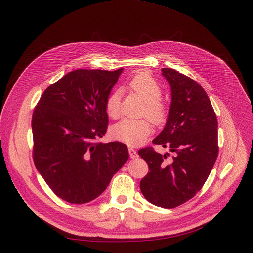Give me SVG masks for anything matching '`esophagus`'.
Listing matches in <instances>:
<instances>
[{
  "label": "esophagus",
  "mask_w": 253,
  "mask_h": 253,
  "mask_svg": "<svg viewBox=\"0 0 253 253\" xmlns=\"http://www.w3.org/2000/svg\"><path fill=\"white\" fill-rule=\"evenodd\" d=\"M129 155H130V158H131V159H136V158H138L137 152H136L134 149H132V148H129Z\"/></svg>",
  "instance_id": "obj_1"
}]
</instances>
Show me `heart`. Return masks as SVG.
<instances>
[{
    "mask_svg": "<svg viewBox=\"0 0 253 253\" xmlns=\"http://www.w3.org/2000/svg\"><path fill=\"white\" fill-rule=\"evenodd\" d=\"M130 90L133 91L145 103V115L156 124L163 123L167 117L165 104L160 101L162 95L161 86L148 73H138L128 83ZM120 101L121 92L113 91L106 98L105 111L112 118H116L120 113ZM152 127L147 120H134L125 118L116 123L112 129V136L129 145H137L142 143L151 134Z\"/></svg>",
    "mask_w": 253,
    "mask_h": 253,
    "instance_id": "obj_1",
    "label": "heart"
}]
</instances>
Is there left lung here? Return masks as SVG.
<instances>
[{
	"instance_id": "1",
	"label": "left lung",
	"mask_w": 253,
	"mask_h": 253,
	"mask_svg": "<svg viewBox=\"0 0 253 253\" xmlns=\"http://www.w3.org/2000/svg\"><path fill=\"white\" fill-rule=\"evenodd\" d=\"M171 90V103L164 129L153 143L174 153L168 159L145 148L138 155L150 172L140 181L148 201L174 208L201 190L218 155L217 119L204 89L193 79L172 69H162Z\"/></svg>"
}]
</instances>
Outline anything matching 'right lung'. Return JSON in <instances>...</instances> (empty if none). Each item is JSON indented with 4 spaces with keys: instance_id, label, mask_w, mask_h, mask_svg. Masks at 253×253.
Here are the masks:
<instances>
[{
    "instance_id": "right-lung-1",
    "label": "right lung",
    "mask_w": 253,
    "mask_h": 253,
    "mask_svg": "<svg viewBox=\"0 0 253 253\" xmlns=\"http://www.w3.org/2000/svg\"><path fill=\"white\" fill-rule=\"evenodd\" d=\"M122 72L73 71L45 90L34 111L36 168L66 202L94 200L128 160L124 143L95 142L106 132L105 101Z\"/></svg>"
}]
</instances>
